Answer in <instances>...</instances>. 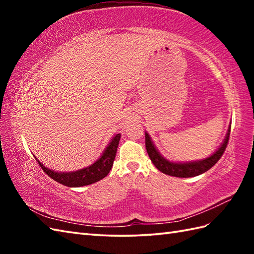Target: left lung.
I'll use <instances>...</instances> for the list:
<instances>
[{"label": "left lung", "mask_w": 254, "mask_h": 254, "mask_svg": "<svg viewBox=\"0 0 254 254\" xmlns=\"http://www.w3.org/2000/svg\"><path fill=\"white\" fill-rule=\"evenodd\" d=\"M229 135H230V130L228 131L227 136H226L222 146L218 148L216 153L210 156V157L201 161H195V163H188V164L170 163V161L161 157L159 153L157 152V149L155 148L152 139H150L147 133H145V145H146L147 154L149 156L150 160H152V163L159 171L164 172L165 175L172 176V177L190 178V177H195L201 174H204L205 171L209 170L215 164L217 163V161L220 159V157L223 156V154L225 153L226 147H227Z\"/></svg>", "instance_id": "left-lung-1"}]
</instances>
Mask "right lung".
<instances>
[{
	"mask_svg": "<svg viewBox=\"0 0 254 254\" xmlns=\"http://www.w3.org/2000/svg\"><path fill=\"white\" fill-rule=\"evenodd\" d=\"M120 138L121 134H117V135L112 138L110 144L108 145V147L106 148L101 157L97 160L95 164L87 167V168H84L82 170L75 172H60V174H59V172L46 168L38 159L37 161L41 167V169L44 170L51 179L61 183L63 186L72 188L88 186L91 185V183H95L97 181L104 179V178L109 174L112 168L113 161H115L116 158L118 145L119 142H120Z\"/></svg>",
	"mask_w": 254,
	"mask_h": 254,
	"instance_id": "right-lung-1",
	"label": "right lung"
}]
</instances>
